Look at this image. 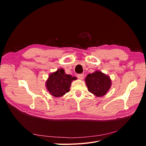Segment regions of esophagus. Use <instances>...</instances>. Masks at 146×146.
Wrapping results in <instances>:
<instances>
[{
    "instance_id": "obj_1",
    "label": "esophagus",
    "mask_w": 146,
    "mask_h": 146,
    "mask_svg": "<svg viewBox=\"0 0 146 146\" xmlns=\"http://www.w3.org/2000/svg\"><path fill=\"white\" fill-rule=\"evenodd\" d=\"M77 78L78 79H80V80H82V79L84 78V74H78L77 76Z\"/></svg>"
}]
</instances>
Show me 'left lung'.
<instances>
[{"instance_id": "1", "label": "left lung", "mask_w": 146, "mask_h": 146, "mask_svg": "<svg viewBox=\"0 0 146 146\" xmlns=\"http://www.w3.org/2000/svg\"><path fill=\"white\" fill-rule=\"evenodd\" d=\"M85 81L88 91L96 97L105 96L111 86L110 77L100 70L88 74Z\"/></svg>"}]
</instances>
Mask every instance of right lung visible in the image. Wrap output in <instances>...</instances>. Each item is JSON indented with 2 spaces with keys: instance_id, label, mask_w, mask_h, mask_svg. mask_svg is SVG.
<instances>
[{
  "instance_id": "add662e5",
  "label": "right lung",
  "mask_w": 146,
  "mask_h": 146,
  "mask_svg": "<svg viewBox=\"0 0 146 146\" xmlns=\"http://www.w3.org/2000/svg\"><path fill=\"white\" fill-rule=\"evenodd\" d=\"M76 77L66 74L62 68L50 74L46 82V86L49 94L55 98L63 96L70 91V87Z\"/></svg>"
}]
</instances>
